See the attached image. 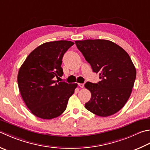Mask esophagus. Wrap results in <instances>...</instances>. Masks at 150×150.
I'll use <instances>...</instances> for the list:
<instances>
[{"mask_svg":"<svg viewBox=\"0 0 150 150\" xmlns=\"http://www.w3.org/2000/svg\"><path fill=\"white\" fill-rule=\"evenodd\" d=\"M79 86H80L81 88H84V83H79Z\"/></svg>","mask_w":150,"mask_h":150,"instance_id":"obj_1","label":"esophagus"}]
</instances>
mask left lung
Returning <instances> with one entry per match:
<instances>
[{
    "instance_id": "8db88e82",
    "label": "left lung",
    "mask_w": 150,
    "mask_h": 150,
    "mask_svg": "<svg viewBox=\"0 0 150 150\" xmlns=\"http://www.w3.org/2000/svg\"><path fill=\"white\" fill-rule=\"evenodd\" d=\"M75 44L101 81L84 84L91 92L85 108L96 115L107 117L121 109L129 98L136 79V69L129 55L111 41L86 40Z\"/></svg>"
}]
</instances>
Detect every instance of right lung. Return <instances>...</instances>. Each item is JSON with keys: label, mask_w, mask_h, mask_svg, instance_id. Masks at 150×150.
I'll return each instance as SVG.
<instances>
[{"label": "right lung", "mask_w": 150, "mask_h": 150, "mask_svg": "<svg viewBox=\"0 0 150 150\" xmlns=\"http://www.w3.org/2000/svg\"><path fill=\"white\" fill-rule=\"evenodd\" d=\"M73 44L66 40L42 44L20 67L17 83L21 95L26 107L38 118L51 120L61 115L77 86V83L58 80L64 73L63 56Z\"/></svg>", "instance_id": "add662e5"}]
</instances>
